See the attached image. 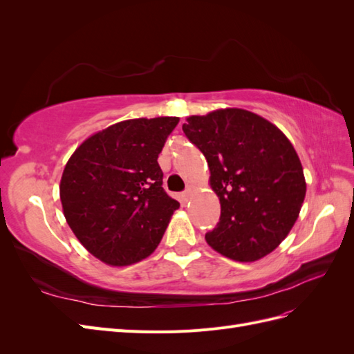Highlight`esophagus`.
Instances as JSON below:
<instances>
[{
  "label": "esophagus",
  "instance_id": "obj_1",
  "mask_svg": "<svg viewBox=\"0 0 354 354\" xmlns=\"http://www.w3.org/2000/svg\"><path fill=\"white\" fill-rule=\"evenodd\" d=\"M192 194H194V187L189 186V187L183 192V194H181V199H183V201H189V199L192 198Z\"/></svg>",
  "mask_w": 354,
  "mask_h": 354
}]
</instances>
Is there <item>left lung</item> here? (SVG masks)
<instances>
[{"instance_id": "obj_1", "label": "left lung", "mask_w": 354, "mask_h": 354, "mask_svg": "<svg viewBox=\"0 0 354 354\" xmlns=\"http://www.w3.org/2000/svg\"><path fill=\"white\" fill-rule=\"evenodd\" d=\"M183 133L207 158L221 214L205 233L211 248L234 261L272 252L292 229L306 196L303 167L286 136L243 109L190 116Z\"/></svg>"}]
</instances>
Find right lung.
Wrapping results in <instances>:
<instances>
[{"mask_svg":"<svg viewBox=\"0 0 354 354\" xmlns=\"http://www.w3.org/2000/svg\"><path fill=\"white\" fill-rule=\"evenodd\" d=\"M178 118L130 120L87 138L63 171L60 199L75 236L106 264L151 255L180 203L162 187L158 164Z\"/></svg>","mask_w":354,"mask_h":354,"instance_id":"add662e5","label":"right lung"}]
</instances>
